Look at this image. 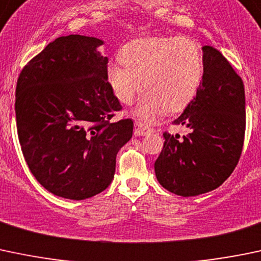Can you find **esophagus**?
<instances>
[{"label": "esophagus", "mask_w": 261, "mask_h": 261, "mask_svg": "<svg viewBox=\"0 0 261 261\" xmlns=\"http://www.w3.org/2000/svg\"><path fill=\"white\" fill-rule=\"evenodd\" d=\"M152 129L143 122H136L134 123V134L138 137L141 136H147V134L150 133Z\"/></svg>", "instance_id": "1"}]
</instances>
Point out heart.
Instances as JSON below:
<instances>
[{
	"label": "heart",
	"instance_id": "obj_1",
	"mask_svg": "<svg viewBox=\"0 0 261 261\" xmlns=\"http://www.w3.org/2000/svg\"><path fill=\"white\" fill-rule=\"evenodd\" d=\"M123 64H111L107 77L122 103H133L142 85L144 91L137 114L150 119L190 103L203 77L200 45L190 37H144L133 40L120 51ZM144 83H141V79Z\"/></svg>",
	"mask_w": 261,
	"mask_h": 261
}]
</instances>
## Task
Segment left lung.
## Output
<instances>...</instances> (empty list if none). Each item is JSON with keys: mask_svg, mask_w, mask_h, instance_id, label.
Returning <instances> with one entry per match:
<instances>
[{"mask_svg": "<svg viewBox=\"0 0 261 261\" xmlns=\"http://www.w3.org/2000/svg\"><path fill=\"white\" fill-rule=\"evenodd\" d=\"M202 82L196 96L173 124L187 134L163 133L154 162L158 182L174 195L191 197L221 186L240 160L245 137V89L225 56L203 46Z\"/></svg>", "mask_w": 261, "mask_h": 261, "instance_id": "8db88e82", "label": "left lung"}]
</instances>
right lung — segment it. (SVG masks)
Wrapping results in <instances>:
<instances>
[{"label": "right lung", "instance_id": "1", "mask_svg": "<svg viewBox=\"0 0 261 261\" xmlns=\"http://www.w3.org/2000/svg\"><path fill=\"white\" fill-rule=\"evenodd\" d=\"M100 45L96 37H58L23 66L16 85L26 163L41 186L70 200L93 197L111 185L118 150L133 134L129 118L111 120L122 106Z\"/></svg>", "mask_w": 261, "mask_h": 261}]
</instances>
